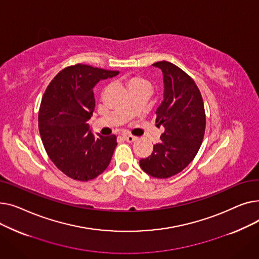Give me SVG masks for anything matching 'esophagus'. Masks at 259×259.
Wrapping results in <instances>:
<instances>
[{"instance_id":"esophagus-1","label":"esophagus","mask_w":259,"mask_h":259,"mask_svg":"<svg viewBox=\"0 0 259 259\" xmlns=\"http://www.w3.org/2000/svg\"><path fill=\"white\" fill-rule=\"evenodd\" d=\"M122 138H124L128 143H133L134 141H137L138 140V138H135V137H133V135H122Z\"/></svg>"}]
</instances>
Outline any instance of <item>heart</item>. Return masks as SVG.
<instances>
[{"instance_id": "heart-1", "label": "heart", "mask_w": 259, "mask_h": 259, "mask_svg": "<svg viewBox=\"0 0 259 259\" xmlns=\"http://www.w3.org/2000/svg\"><path fill=\"white\" fill-rule=\"evenodd\" d=\"M126 84H127V87L128 89H133V88H138V87H150V85H149L148 81L146 79H144L143 77L141 76H130L129 78H127L126 80Z\"/></svg>"}]
</instances>
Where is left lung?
<instances>
[{"mask_svg":"<svg viewBox=\"0 0 259 259\" xmlns=\"http://www.w3.org/2000/svg\"><path fill=\"white\" fill-rule=\"evenodd\" d=\"M153 66L164 75V100L156 109V122L165 127L153 152L140 160L141 168L155 179H168L183 171L197 154L206 130L200 91L192 77L172 63Z\"/></svg>","mask_w":259,"mask_h":259,"instance_id":"8db88e82","label":"left lung"}]
</instances>
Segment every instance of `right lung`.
<instances>
[{
	"label": "right lung",
	"mask_w": 259,
	"mask_h": 259,
	"mask_svg": "<svg viewBox=\"0 0 259 259\" xmlns=\"http://www.w3.org/2000/svg\"><path fill=\"white\" fill-rule=\"evenodd\" d=\"M117 74L76 64L54 76L43 95L38 111L40 139L49 158L68 178L88 182L110 164L116 137H95L87 121L95 107L93 87Z\"/></svg>",
	"instance_id": "1"
}]
</instances>
